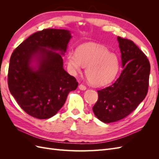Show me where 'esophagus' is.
<instances>
[{
  "mask_svg": "<svg viewBox=\"0 0 159 159\" xmlns=\"http://www.w3.org/2000/svg\"><path fill=\"white\" fill-rule=\"evenodd\" d=\"M78 88H79V89H80V90H85L86 89V87L84 85H82V84H80L79 86H78Z\"/></svg>",
  "mask_w": 159,
  "mask_h": 159,
  "instance_id": "esophagus-1",
  "label": "esophagus"
}]
</instances>
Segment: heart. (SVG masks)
<instances>
[{
  "label": "heart",
  "mask_w": 159,
  "mask_h": 159,
  "mask_svg": "<svg viewBox=\"0 0 159 159\" xmlns=\"http://www.w3.org/2000/svg\"><path fill=\"white\" fill-rule=\"evenodd\" d=\"M67 64L73 74L87 68L85 74L89 83L95 86L105 85L115 79L119 70L117 56L103 46L88 43L76 52H70Z\"/></svg>",
  "instance_id": "obj_1"
}]
</instances>
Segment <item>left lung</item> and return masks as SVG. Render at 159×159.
<instances>
[{"label":"left lung","mask_w":159,"mask_h":159,"mask_svg":"<svg viewBox=\"0 0 159 159\" xmlns=\"http://www.w3.org/2000/svg\"><path fill=\"white\" fill-rule=\"evenodd\" d=\"M123 70L109 87L98 90V100L93 107L101 121H117L132 113L148 92L151 66L145 54L134 43L117 37Z\"/></svg>","instance_id":"1"}]
</instances>
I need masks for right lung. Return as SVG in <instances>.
<instances>
[{
  "instance_id": "obj_1",
  "label": "right lung",
  "mask_w": 159,
  "mask_h": 159,
  "mask_svg": "<svg viewBox=\"0 0 159 159\" xmlns=\"http://www.w3.org/2000/svg\"><path fill=\"white\" fill-rule=\"evenodd\" d=\"M71 38L68 30L44 29L30 36L12 52L8 88L20 107L32 117H53L68 93L78 87L75 78L63 68L62 56Z\"/></svg>"
}]
</instances>
